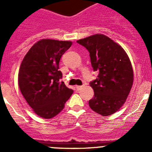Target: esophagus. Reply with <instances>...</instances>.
<instances>
[{
	"label": "esophagus",
	"instance_id": "1",
	"mask_svg": "<svg viewBox=\"0 0 152 152\" xmlns=\"http://www.w3.org/2000/svg\"><path fill=\"white\" fill-rule=\"evenodd\" d=\"M82 88V86H76L75 87V89L77 90V91H79V90H80Z\"/></svg>",
	"mask_w": 152,
	"mask_h": 152
}]
</instances>
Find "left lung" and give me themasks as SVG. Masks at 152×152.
Listing matches in <instances>:
<instances>
[{
	"instance_id": "8db88e82",
	"label": "left lung",
	"mask_w": 152,
	"mask_h": 152,
	"mask_svg": "<svg viewBox=\"0 0 152 152\" xmlns=\"http://www.w3.org/2000/svg\"><path fill=\"white\" fill-rule=\"evenodd\" d=\"M77 42L88 49L93 69L99 72L90 83L94 91L90 107L103 116L112 115L124 104L132 87L133 69L129 58L119 44L105 35H93Z\"/></svg>"
}]
</instances>
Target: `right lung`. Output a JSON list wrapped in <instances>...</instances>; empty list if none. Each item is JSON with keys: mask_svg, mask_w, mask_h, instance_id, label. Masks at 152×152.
Returning a JSON list of instances; mask_svg holds the SVG:
<instances>
[{"mask_svg": "<svg viewBox=\"0 0 152 152\" xmlns=\"http://www.w3.org/2000/svg\"><path fill=\"white\" fill-rule=\"evenodd\" d=\"M71 41L43 39L34 44L23 59L18 74L19 88L35 113L51 119L59 113L73 94L61 81V56Z\"/></svg>", "mask_w": 152, "mask_h": 152, "instance_id": "add662e5", "label": "right lung"}]
</instances>
